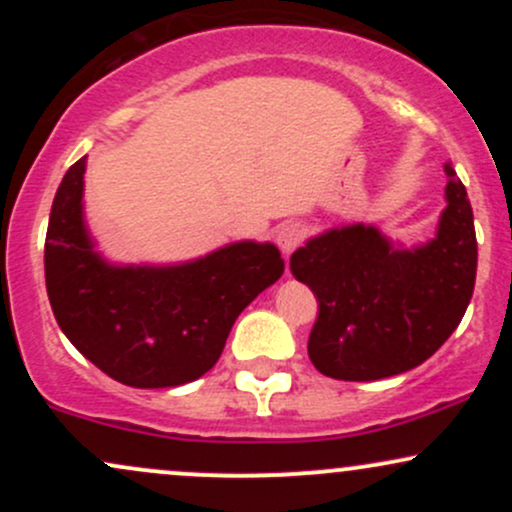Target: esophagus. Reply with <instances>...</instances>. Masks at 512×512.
<instances>
[{
  "mask_svg": "<svg viewBox=\"0 0 512 512\" xmlns=\"http://www.w3.org/2000/svg\"><path fill=\"white\" fill-rule=\"evenodd\" d=\"M303 238H305V231L301 223L289 221V223H281V226L276 228V245H279V250L284 252L286 257H289L291 252L303 243Z\"/></svg>",
  "mask_w": 512,
  "mask_h": 512,
  "instance_id": "1",
  "label": "esophagus"
}]
</instances>
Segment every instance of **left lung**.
Wrapping results in <instances>:
<instances>
[{
  "label": "left lung",
  "instance_id": "left-lung-1",
  "mask_svg": "<svg viewBox=\"0 0 512 512\" xmlns=\"http://www.w3.org/2000/svg\"><path fill=\"white\" fill-rule=\"evenodd\" d=\"M436 238L404 248L375 226L349 223L310 238L291 272L315 293L320 313L308 356L334 380L390 378L431 358L460 325L477 279L472 204L455 170Z\"/></svg>",
  "mask_w": 512,
  "mask_h": 512
}]
</instances>
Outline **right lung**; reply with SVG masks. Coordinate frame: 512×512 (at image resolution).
Returning <instances> with one entry per match:
<instances>
[{
    "label": "right lung",
    "mask_w": 512,
    "mask_h": 512,
    "mask_svg": "<svg viewBox=\"0 0 512 512\" xmlns=\"http://www.w3.org/2000/svg\"><path fill=\"white\" fill-rule=\"evenodd\" d=\"M86 156L67 170L45 238L57 325L93 366L129 387H175L219 361L236 317L284 274L272 243H240L180 264H113L84 219Z\"/></svg>",
    "instance_id": "obj_1"
}]
</instances>
